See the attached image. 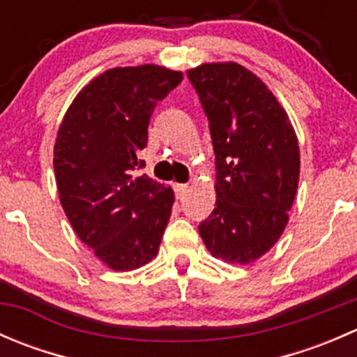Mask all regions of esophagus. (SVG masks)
Masks as SVG:
<instances>
[{"mask_svg": "<svg viewBox=\"0 0 357 357\" xmlns=\"http://www.w3.org/2000/svg\"><path fill=\"white\" fill-rule=\"evenodd\" d=\"M174 190H176V197H178V199H183V197L188 193L190 186L188 185H176Z\"/></svg>", "mask_w": 357, "mask_h": 357, "instance_id": "esophagus-1", "label": "esophagus"}]
</instances>
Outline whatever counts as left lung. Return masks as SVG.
Segmentation results:
<instances>
[{"label":"left lung","mask_w":357,"mask_h":357,"mask_svg":"<svg viewBox=\"0 0 357 357\" xmlns=\"http://www.w3.org/2000/svg\"><path fill=\"white\" fill-rule=\"evenodd\" d=\"M188 77L208 119L215 207L199 226L214 257L248 264L282 236L301 172L297 135L271 89L235 62L202 63Z\"/></svg>","instance_id":"left-lung-1"}]
</instances>
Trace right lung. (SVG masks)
Listing matches in <instances>:
<instances>
[{
  "label": "right lung",
  "instance_id": "obj_1",
  "mask_svg": "<svg viewBox=\"0 0 357 357\" xmlns=\"http://www.w3.org/2000/svg\"><path fill=\"white\" fill-rule=\"evenodd\" d=\"M181 70L145 63L96 75L70 103L53 149L60 204L79 240L114 271H131L157 255L174 192L146 174L152 112Z\"/></svg>",
  "mask_w": 357,
  "mask_h": 357
}]
</instances>
